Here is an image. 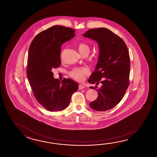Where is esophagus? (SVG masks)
<instances>
[{
    "instance_id": "1",
    "label": "esophagus",
    "mask_w": 157,
    "mask_h": 157,
    "mask_svg": "<svg viewBox=\"0 0 157 157\" xmlns=\"http://www.w3.org/2000/svg\"><path fill=\"white\" fill-rule=\"evenodd\" d=\"M84 88H85V87L83 86H82V85H78V89H79L80 90L83 89H84Z\"/></svg>"
}]
</instances>
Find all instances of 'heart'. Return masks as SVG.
<instances>
[{"label":"heart","mask_w":157,"mask_h":157,"mask_svg":"<svg viewBox=\"0 0 157 157\" xmlns=\"http://www.w3.org/2000/svg\"><path fill=\"white\" fill-rule=\"evenodd\" d=\"M77 49L82 56L90 52L89 45L85 43H80L77 45ZM89 74V71L86 68H75L70 72L69 75L71 77L78 81H82L85 77Z\"/></svg>","instance_id":"b5f03b06"}]
</instances>
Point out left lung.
<instances>
[{
	"label": "left lung",
	"instance_id": "8db88e82",
	"mask_svg": "<svg viewBox=\"0 0 157 157\" xmlns=\"http://www.w3.org/2000/svg\"><path fill=\"white\" fill-rule=\"evenodd\" d=\"M83 35L97 41L100 48L97 66L88 82L103 85L99 89L95 87L98 96L89 105L97 111L109 110L120 102L130 85V58L127 45L106 28L91 29Z\"/></svg>",
	"mask_w": 157,
	"mask_h": 157
}]
</instances>
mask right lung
<instances>
[{
	"label": "right lung",
	"mask_w": 157,
	"mask_h": 157,
	"mask_svg": "<svg viewBox=\"0 0 157 157\" xmlns=\"http://www.w3.org/2000/svg\"><path fill=\"white\" fill-rule=\"evenodd\" d=\"M75 30L53 26L34 37L27 58V76L33 95L47 110L57 112L68 107L78 83L70 78L59 81L53 77L52 70L60 67V47L73 38Z\"/></svg>",
	"instance_id": "1"
}]
</instances>
